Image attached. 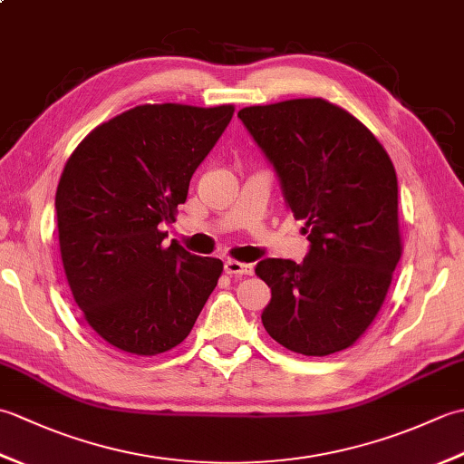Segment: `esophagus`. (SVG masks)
Instances as JSON below:
<instances>
[{
  "label": "esophagus",
  "instance_id": "34e87169",
  "mask_svg": "<svg viewBox=\"0 0 464 464\" xmlns=\"http://www.w3.org/2000/svg\"><path fill=\"white\" fill-rule=\"evenodd\" d=\"M225 273L227 275H253V265L229 259V261H225Z\"/></svg>",
  "mask_w": 464,
  "mask_h": 464
}]
</instances>
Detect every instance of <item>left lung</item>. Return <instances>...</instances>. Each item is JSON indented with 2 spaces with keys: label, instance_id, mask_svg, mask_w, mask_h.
Listing matches in <instances>:
<instances>
[{
  "label": "left lung",
  "instance_id": "1",
  "mask_svg": "<svg viewBox=\"0 0 464 464\" xmlns=\"http://www.w3.org/2000/svg\"><path fill=\"white\" fill-rule=\"evenodd\" d=\"M237 117L311 243L303 263L255 267L271 287L263 327L307 357L347 349L377 317L401 259L391 157L359 120L321 97L245 107Z\"/></svg>",
  "mask_w": 464,
  "mask_h": 464
}]
</instances>
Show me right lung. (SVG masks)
I'll return each mask as SVG.
<instances>
[{
	"instance_id": "1",
	"label": "right lung",
	"mask_w": 464,
	"mask_h": 464,
	"mask_svg": "<svg viewBox=\"0 0 464 464\" xmlns=\"http://www.w3.org/2000/svg\"><path fill=\"white\" fill-rule=\"evenodd\" d=\"M233 105H140L85 137L55 193L59 249L73 299L113 347H177L213 293L223 263L179 243L163 247L197 167L219 141Z\"/></svg>"
}]
</instances>
